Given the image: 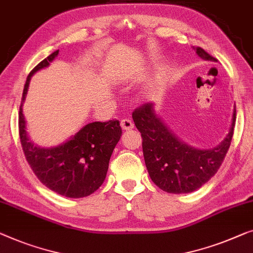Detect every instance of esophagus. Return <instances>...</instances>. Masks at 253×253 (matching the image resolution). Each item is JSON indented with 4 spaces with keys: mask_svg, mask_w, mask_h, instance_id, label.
Returning <instances> with one entry per match:
<instances>
[{
    "mask_svg": "<svg viewBox=\"0 0 253 253\" xmlns=\"http://www.w3.org/2000/svg\"><path fill=\"white\" fill-rule=\"evenodd\" d=\"M120 124H121V127H122L123 130H131L133 127V122L130 119L121 120Z\"/></svg>",
    "mask_w": 253,
    "mask_h": 253,
    "instance_id": "1",
    "label": "esophagus"
}]
</instances>
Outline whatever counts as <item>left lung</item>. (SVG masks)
I'll return each mask as SVG.
<instances>
[{"instance_id": "left-lung-1", "label": "left lung", "mask_w": 253, "mask_h": 253, "mask_svg": "<svg viewBox=\"0 0 253 253\" xmlns=\"http://www.w3.org/2000/svg\"><path fill=\"white\" fill-rule=\"evenodd\" d=\"M195 50L203 59L217 60L202 47ZM132 119L141 133L145 164L154 184L167 193L184 194L210 180L224 162L232 142L236 109L228 134L220 145L208 151L192 148L179 140L157 118L153 104L135 108Z\"/></svg>"}]
</instances>
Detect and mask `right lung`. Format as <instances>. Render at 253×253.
I'll return each mask as SVG.
<instances>
[{
	"instance_id": "add662e5",
	"label": "right lung",
	"mask_w": 253,
	"mask_h": 253,
	"mask_svg": "<svg viewBox=\"0 0 253 253\" xmlns=\"http://www.w3.org/2000/svg\"><path fill=\"white\" fill-rule=\"evenodd\" d=\"M58 53L59 50L47 56L27 76L19 107V137L25 157L39 180L57 194L80 199L92 194L102 185L122 129L116 120L92 122L82 127L71 140L53 148H40L29 140L21 108L29 80L34 73L49 66Z\"/></svg>"
}]
</instances>
